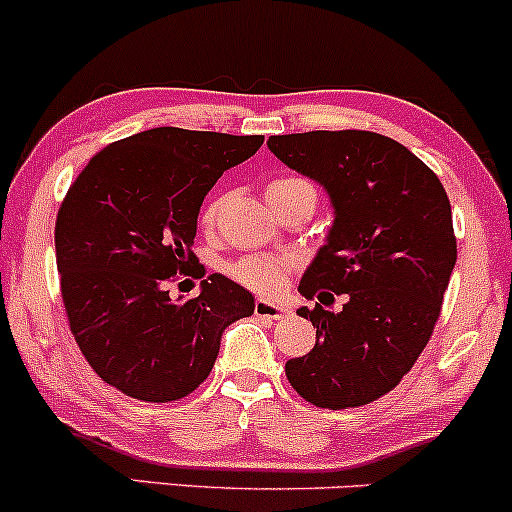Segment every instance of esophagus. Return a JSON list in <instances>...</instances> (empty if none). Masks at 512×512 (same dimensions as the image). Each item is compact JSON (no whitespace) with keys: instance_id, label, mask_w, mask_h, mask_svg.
<instances>
[{"instance_id":"esophagus-1","label":"esophagus","mask_w":512,"mask_h":512,"mask_svg":"<svg viewBox=\"0 0 512 512\" xmlns=\"http://www.w3.org/2000/svg\"><path fill=\"white\" fill-rule=\"evenodd\" d=\"M286 313H289V308L286 306H274V303H269V301H255V316H260V318H272V320H277V318H284Z\"/></svg>"}]
</instances>
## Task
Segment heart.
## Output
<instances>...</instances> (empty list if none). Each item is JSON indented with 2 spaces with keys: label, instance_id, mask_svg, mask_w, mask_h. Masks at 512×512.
<instances>
[{
  "label": "heart",
  "instance_id": "b5f03b06",
  "mask_svg": "<svg viewBox=\"0 0 512 512\" xmlns=\"http://www.w3.org/2000/svg\"><path fill=\"white\" fill-rule=\"evenodd\" d=\"M296 187H311V184H308L306 179H296V177L274 179V182H269L267 187V199H274V196L289 192V189H296ZM216 213H218V199H211L209 204L204 206V211H201V223H204L206 228L213 226ZM291 269H294V262H291L289 257L250 255V257H243V260L233 262V265L228 267V272L235 282L247 286V289L257 291V294L274 296L284 289L286 282H289Z\"/></svg>",
  "mask_w": 512,
  "mask_h": 512
}]
</instances>
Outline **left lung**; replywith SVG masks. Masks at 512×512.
Instances as JSON below:
<instances>
[{
  "label": "left lung",
  "mask_w": 512,
  "mask_h": 512,
  "mask_svg": "<svg viewBox=\"0 0 512 512\" xmlns=\"http://www.w3.org/2000/svg\"><path fill=\"white\" fill-rule=\"evenodd\" d=\"M267 145L323 184L335 209L299 291L345 296L340 311H325L323 301L299 308L316 345L286 362V379L318 408L367 406L411 372L440 318L457 262L447 192L420 157L381 133H291Z\"/></svg>",
  "instance_id": "1"
}]
</instances>
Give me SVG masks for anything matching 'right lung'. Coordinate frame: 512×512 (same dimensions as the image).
<instances>
[{
    "mask_svg": "<svg viewBox=\"0 0 512 512\" xmlns=\"http://www.w3.org/2000/svg\"><path fill=\"white\" fill-rule=\"evenodd\" d=\"M262 140L150 128L99 150L67 189L55 221L65 313L89 367L126 396H189L211 374L223 330L255 311L223 274L194 299L174 301L167 286L206 274L192 252L204 196Z\"/></svg>",
    "mask_w": 512,
    "mask_h": 512,
    "instance_id": "add662e5",
    "label": "right lung"
}]
</instances>
